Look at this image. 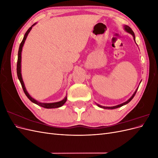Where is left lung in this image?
Returning a JSON list of instances; mask_svg holds the SVG:
<instances>
[{"label": "left lung", "instance_id": "1", "mask_svg": "<svg viewBox=\"0 0 158 158\" xmlns=\"http://www.w3.org/2000/svg\"><path fill=\"white\" fill-rule=\"evenodd\" d=\"M124 30H125V31H127V33H130V34H131L132 35V37H133V38H134V40H135V43H136V41H135V33L133 32V31L132 30V29L131 28L129 27V26H127V25H124ZM138 88H137V89H136V91L135 92V93L133 94V95H132V96L129 98L127 102H124V103H121V104H119V105H117V106H113V107H105V106H100V105H99V104H97L96 103V105L97 106L99 107H100V108H103V109H117V108H118V107H122V106H125V105H126V104H127V103H128L129 102H130L131 100L133 99V98H134V96H135V94H136V92H137V90H138Z\"/></svg>", "mask_w": 158, "mask_h": 158}]
</instances>
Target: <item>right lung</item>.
<instances>
[{
	"instance_id": "right-lung-1",
	"label": "right lung",
	"mask_w": 158,
	"mask_h": 158,
	"mask_svg": "<svg viewBox=\"0 0 158 158\" xmlns=\"http://www.w3.org/2000/svg\"><path fill=\"white\" fill-rule=\"evenodd\" d=\"M37 23H33V24L27 30V31L26 32L24 37L23 38V40L21 42V44L20 45V47H19V50H18V62H17V75H18V78L20 80V82L21 83V85L22 86L23 92H24L27 98L29 99L31 102L33 103H35L36 105L39 106H41L42 107H44L46 109H53V108H58L61 106H63L64 104V103L66 102L67 100V96H66L63 100H61L60 102H54V103H41L40 102H37V100H35L34 98H33L31 95L29 94V93L27 92V91L26 90V88L25 87L24 83H23V81L22 79V73H21V62H22V47L23 46V44H24L25 41L26 40V38L27 37V35L29 34V33L30 32L31 28L33 26H35Z\"/></svg>"
}]
</instances>
